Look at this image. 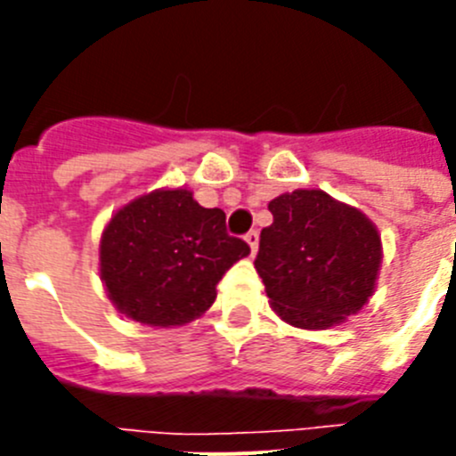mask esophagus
Returning a JSON list of instances; mask_svg holds the SVG:
<instances>
[{"mask_svg": "<svg viewBox=\"0 0 456 456\" xmlns=\"http://www.w3.org/2000/svg\"><path fill=\"white\" fill-rule=\"evenodd\" d=\"M244 240H247V244L251 247V251L256 253L257 251V241H260V237H257V231H248L247 235H244Z\"/></svg>", "mask_w": 456, "mask_h": 456, "instance_id": "esophagus-1", "label": "esophagus"}]
</instances>
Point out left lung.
Returning <instances> with one entry per match:
<instances>
[{"label":"left lung","instance_id":"left-lung-1","mask_svg":"<svg viewBox=\"0 0 456 456\" xmlns=\"http://www.w3.org/2000/svg\"><path fill=\"white\" fill-rule=\"evenodd\" d=\"M256 269L285 322L326 329L356 315L372 297L381 240L358 209L320 189H297L269 203Z\"/></svg>","mask_w":456,"mask_h":456}]
</instances>
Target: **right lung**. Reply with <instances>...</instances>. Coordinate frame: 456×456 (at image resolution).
Segmentation results:
<instances>
[{
  "instance_id": "1",
  "label": "right lung",
  "mask_w": 456,
  "mask_h": 456,
  "mask_svg": "<svg viewBox=\"0 0 456 456\" xmlns=\"http://www.w3.org/2000/svg\"><path fill=\"white\" fill-rule=\"evenodd\" d=\"M251 247L228 235L219 208L187 189L152 191L104 228L100 273L116 308L151 326H180L215 304L216 283Z\"/></svg>"
}]
</instances>
